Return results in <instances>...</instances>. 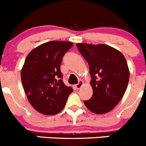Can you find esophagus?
Wrapping results in <instances>:
<instances>
[{
  "label": "esophagus",
  "mask_w": 146,
  "mask_h": 146,
  "mask_svg": "<svg viewBox=\"0 0 146 146\" xmlns=\"http://www.w3.org/2000/svg\"><path fill=\"white\" fill-rule=\"evenodd\" d=\"M83 85H84V81H79L78 84H77L76 85V87L78 88V89H79V88H81V87H82Z\"/></svg>",
  "instance_id": "esophagus-1"
}]
</instances>
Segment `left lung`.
I'll return each instance as SVG.
<instances>
[{
  "label": "left lung",
  "instance_id": "1",
  "mask_svg": "<svg viewBox=\"0 0 146 146\" xmlns=\"http://www.w3.org/2000/svg\"><path fill=\"white\" fill-rule=\"evenodd\" d=\"M78 49L89 65L93 89L92 98L84 101L93 113L105 114L115 107L125 94L130 70L122 53L107 44L77 43Z\"/></svg>",
  "mask_w": 146,
  "mask_h": 146
}]
</instances>
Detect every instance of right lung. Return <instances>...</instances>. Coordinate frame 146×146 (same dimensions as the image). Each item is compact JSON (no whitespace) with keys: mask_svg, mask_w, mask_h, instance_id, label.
<instances>
[{"mask_svg":"<svg viewBox=\"0 0 146 146\" xmlns=\"http://www.w3.org/2000/svg\"><path fill=\"white\" fill-rule=\"evenodd\" d=\"M73 45L71 42L50 41L35 47L26 58L21 82L28 101L41 114L59 113L73 92L62 82L60 72L62 57Z\"/></svg>","mask_w":146,"mask_h":146,"instance_id":"1","label":"right lung"}]
</instances>
